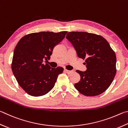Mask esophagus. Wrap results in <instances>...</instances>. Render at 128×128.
Returning a JSON list of instances; mask_svg holds the SVG:
<instances>
[{
	"label": "esophagus",
	"mask_w": 128,
	"mask_h": 128,
	"mask_svg": "<svg viewBox=\"0 0 128 128\" xmlns=\"http://www.w3.org/2000/svg\"><path fill=\"white\" fill-rule=\"evenodd\" d=\"M64 72H66V73H67V74H70V73H73V70H66V69H65Z\"/></svg>",
	"instance_id": "obj_1"
}]
</instances>
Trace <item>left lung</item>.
Instances as JSON below:
<instances>
[{"label":"left lung","mask_w":128,"mask_h":128,"mask_svg":"<svg viewBox=\"0 0 128 128\" xmlns=\"http://www.w3.org/2000/svg\"><path fill=\"white\" fill-rule=\"evenodd\" d=\"M66 38L75 48L78 56L85 59L87 70H76L80 80L74 87L86 96L102 94L110 87L116 69V58L112 48L102 36L86 32H70Z\"/></svg>","instance_id":"1"}]
</instances>
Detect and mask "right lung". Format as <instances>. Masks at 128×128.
<instances>
[{"label":"right lung","mask_w":128,"mask_h":128,"mask_svg":"<svg viewBox=\"0 0 128 128\" xmlns=\"http://www.w3.org/2000/svg\"><path fill=\"white\" fill-rule=\"evenodd\" d=\"M66 33H32L18 41L14 50L12 70L18 83L27 94L41 96L54 87L58 75L64 69L60 66L51 68L43 62L50 59L54 46L63 40Z\"/></svg>","instance_id":"right-lung-1"}]
</instances>
